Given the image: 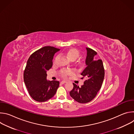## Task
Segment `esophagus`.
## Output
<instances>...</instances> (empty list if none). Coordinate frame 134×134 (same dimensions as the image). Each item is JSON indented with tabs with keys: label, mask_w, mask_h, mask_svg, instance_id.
<instances>
[{
	"label": "esophagus",
	"mask_w": 134,
	"mask_h": 134,
	"mask_svg": "<svg viewBox=\"0 0 134 134\" xmlns=\"http://www.w3.org/2000/svg\"><path fill=\"white\" fill-rule=\"evenodd\" d=\"M66 82H66V81H62L61 82V83H61L62 84H65V83H66Z\"/></svg>",
	"instance_id": "obj_1"
}]
</instances>
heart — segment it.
Segmentation results:
<instances>
[{
  "mask_svg": "<svg viewBox=\"0 0 134 134\" xmlns=\"http://www.w3.org/2000/svg\"><path fill=\"white\" fill-rule=\"evenodd\" d=\"M66 54L69 60H70L71 61H74L79 57L80 55V52L77 49L72 48L69 49L66 51ZM55 59H55L54 60V62H55ZM72 74V71L68 69H64L60 71L61 76L64 78L66 77L68 75H71Z\"/></svg>",
  "mask_w": 134,
  "mask_h": 134,
  "instance_id": "1",
  "label": "heart"
}]
</instances>
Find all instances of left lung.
<instances>
[{
  "label": "left lung",
  "instance_id": "1",
  "mask_svg": "<svg viewBox=\"0 0 134 134\" xmlns=\"http://www.w3.org/2000/svg\"><path fill=\"white\" fill-rule=\"evenodd\" d=\"M86 68L81 73L86 80L81 87L73 83V89L69 93L70 97L80 103H88L96 97L102 86L104 77L102 60L95 58L97 53L89 48H86Z\"/></svg>",
  "mask_w": 134,
  "mask_h": 134
}]
</instances>
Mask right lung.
Returning a JSON list of instances; mask_svg holds the SVG:
<instances>
[{
	"instance_id": "obj_1",
	"label": "right lung",
	"mask_w": 134,
	"mask_h": 134,
	"mask_svg": "<svg viewBox=\"0 0 134 134\" xmlns=\"http://www.w3.org/2000/svg\"><path fill=\"white\" fill-rule=\"evenodd\" d=\"M59 50L53 47H44L32 53L27 62L24 81L30 96L37 102L52 98L59 86V81L47 79V71L52 67L53 56Z\"/></svg>"
}]
</instances>
